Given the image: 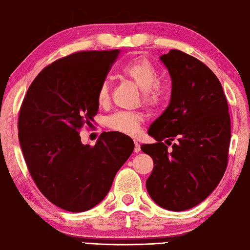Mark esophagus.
<instances>
[{
	"label": "esophagus",
	"instance_id": "esophagus-1",
	"mask_svg": "<svg viewBox=\"0 0 250 250\" xmlns=\"http://www.w3.org/2000/svg\"><path fill=\"white\" fill-rule=\"evenodd\" d=\"M134 151L135 152L141 151V146H140V143L138 141H134Z\"/></svg>",
	"mask_w": 250,
	"mask_h": 250
}]
</instances>
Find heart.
Returning <instances> with one entry per match:
<instances>
[{
    "mask_svg": "<svg viewBox=\"0 0 250 250\" xmlns=\"http://www.w3.org/2000/svg\"><path fill=\"white\" fill-rule=\"evenodd\" d=\"M121 73L131 80L143 91V104L150 109H156L165 102L167 86L158 80L159 71L146 57L136 56L123 64ZM97 100L100 105H105L110 101V86L107 81L100 84L97 92ZM105 126L114 132L126 135H135L142 124V117L131 112H116L105 118Z\"/></svg>",
    "mask_w": 250,
    "mask_h": 250,
    "instance_id": "1",
    "label": "heart"
}]
</instances>
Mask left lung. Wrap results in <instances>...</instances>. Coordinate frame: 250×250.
I'll return each instance as SVG.
<instances>
[{
    "label": "left lung",
    "mask_w": 250,
    "mask_h": 250,
    "mask_svg": "<svg viewBox=\"0 0 250 250\" xmlns=\"http://www.w3.org/2000/svg\"><path fill=\"white\" fill-rule=\"evenodd\" d=\"M160 59L172 77V97L148 131L157 142L141 146L153 160L146 187L160 207L181 211L206 199L223 177L231 121L222 85L206 64L175 49ZM165 138L176 141L170 152Z\"/></svg>",
    "instance_id": "8db88e82"
}]
</instances>
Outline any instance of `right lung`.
<instances>
[{
  "instance_id": "obj_1",
  "label": "right lung",
  "mask_w": 250,
  "mask_h": 250,
  "mask_svg": "<svg viewBox=\"0 0 250 250\" xmlns=\"http://www.w3.org/2000/svg\"><path fill=\"white\" fill-rule=\"evenodd\" d=\"M118 52L78 51L56 60L35 77L20 107L18 136L28 172L43 196L64 210L100 203L134 149L123 133L104 132L93 146L80 136L92 127L98 88Z\"/></svg>"
}]
</instances>
